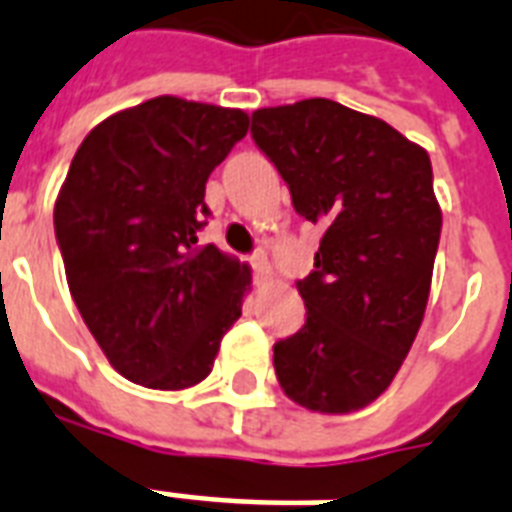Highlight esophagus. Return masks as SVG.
<instances>
[{
	"label": "esophagus",
	"instance_id": "obj_1",
	"mask_svg": "<svg viewBox=\"0 0 512 512\" xmlns=\"http://www.w3.org/2000/svg\"><path fill=\"white\" fill-rule=\"evenodd\" d=\"M252 265H255V284L257 287H265L271 281V265H268L263 255L252 257Z\"/></svg>",
	"mask_w": 512,
	"mask_h": 512
}]
</instances>
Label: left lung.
<instances>
[{
	"instance_id": "8db88e82",
	"label": "left lung",
	"mask_w": 512,
	"mask_h": 512,
	"mask_svg": "<svg viewBox=\"0 0 512 512\" xmlns=\"http://www.w3.org/2000/svg\"><path fill=\"white\" fill-rule=\"evenodd\" d=\"M252 138L297 215L324 228L297 284L305 327L273 345L279 385L311 412H358L388 390L425 316L441 236L430 156L327 98L257 108Z\"/></svg>"
}]
</instances>
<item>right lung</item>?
Masks as SVG:
<instances>
[{"label": "right lung", "mask_w": 512, "mask_h": 512, "mask_svg": "<svg viewBox=\"0 0 512 512\" xmlns=\"http://www.w3.org/2000/svg\"><path fill=\"white\" fill-rule=\"evenodd\" d=\"M249 114L159 95L116 111L76 148L55 199L66 281L108 364L135 385L207 380L252 268L196 231L204 185Z\"/></svg>", "instance_id": "right-lung-1"}]
</instances>
